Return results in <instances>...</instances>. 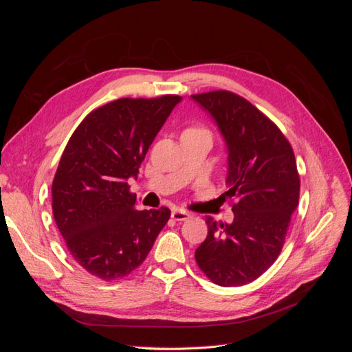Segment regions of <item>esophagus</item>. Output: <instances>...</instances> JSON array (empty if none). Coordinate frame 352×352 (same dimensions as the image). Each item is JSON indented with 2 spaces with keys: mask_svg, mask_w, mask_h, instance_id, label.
I'll return each instance as SVG.
<instances>
[{
  "mask_svg": "<svg viewBox=\"0 0 352 352\" xmlns=\"http://www.w3.org/2000/svg\"><path fill=\"white\" fill-rule=\"evenodd\" d=\"M190 217L189 212L184 211V210H173L172 211V219L176 220V221H185Z\"/></svg>",
  "mask_w": 352,
  "mask_h": 352,
  "instance_id": "esophagus-1",
  "label": "esophagus"
}]
</instances>
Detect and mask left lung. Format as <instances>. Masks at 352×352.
Returning <instances> with one entry per match:
<instances>
[{"mask_svg":"<svg viewBox=\"0 0 352 352\" xmlns=\"http://www.w3.org/2000/svg\"><path fill=\"white\" fill-rule=\"evenodd\" d=\"M217 124L228 151L225 197L235 198L233 221L207 217L208 235L195 250L199 269L216 285L255 280L279 257L300 199L291 144L272 120L239 95H190Z\"/></svg>","mask_w":352,"mask_h":352,"instance_id":"1","label":"left lung"}]
</instances>
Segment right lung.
Instances as JSON below:
<instances>
[{
    "mask_svg": "<svg viewBox=\"0 0 352 352\" xmlns=\"http://www.w3.org/2000/svg\"><path fill=\"white\" fill-rule=\"evenodd\" d=\"M182 101L177 95L120 98L89 113L63 151L52 182V214L72 257L102 280L144 263L170 210H135L127 180Z\"/></svg>",
    "mask_w": 352,
    "mask_h": 352,
    "instance_id": "obj_1",
    "label": "right lung"
}]
</instances>
